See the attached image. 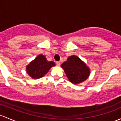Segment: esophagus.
<instances>
[{"label": "esophagus", "mask_w": 121, "mask_h": 121, "mask_svg": "<svg viewBox=\"0 0 121 121\" xmlns=\"http://www.w3.org/2000/svg\"><path fill=\"white\" fill-rule=\"evenodd\" d=\"M56 65H57V66H58V67H60V62H59V61L57 62Z\"/></svg>", "instance_id": "obj_1"}]
</instances>
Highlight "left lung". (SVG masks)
Masks as SVG:
<instances>
[{
    "mask_svg": "<svg viewBox=\"0 0 121 121\" xmlns=\"http://www.w3.org/2000/svg\"><path fill=\"white\" fill-rule=\"evenodd\" d=\"M68 79L73 83H79L85 81L90 74V69L76 56H71L61 64Z\"/></svg>",
    "mask_w": 121,
    "mask_h": 121,
    "instance_id": "left-lung-1",
    "label": "left lung"
}]
</instances>
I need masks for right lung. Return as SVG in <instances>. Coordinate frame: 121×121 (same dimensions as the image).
Returning a JSON list of instances; mask_svg holds the SVG:
<instances>
[{"label": "right lung", "instance_id": "add662e5", "mask_svg": "<svg viewBox=\"0 0 121 121\" xmlns=\"http://www.w3.org/2000/svg\"><path fill=\"white\" fill-rule=\"evenodd\" d=\"M55 65L53 61H48L44 56L39 54L26 67V72L34 79L43 77L49 71L51 67Z\"/></svg>", "mask_w": 121, "mask_h": 121}]
</instances>
